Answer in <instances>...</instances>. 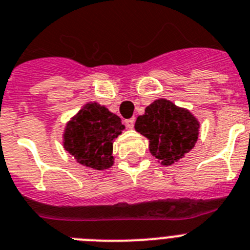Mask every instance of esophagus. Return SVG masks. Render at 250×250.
<instances>
[{
	"mask_svg": "<svg viewBox=\"0 0 250 250\" xmlns=\"http://www.w3.org/2000/svg\"><path fill=\"white\" fill-rule=\"evenodd\" d=\"M125 125L128 129H132L134 127V119L133 118H129V119H125Z\"/></svg>",
	"mask_w": 250,
	"mask_h": 250,
	"instance_id": "esophagus-1",
	"label": "esophagus"
}]
</instances>
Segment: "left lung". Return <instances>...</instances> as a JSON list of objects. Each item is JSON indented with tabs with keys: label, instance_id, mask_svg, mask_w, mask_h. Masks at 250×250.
Listing matches in <instances>:
<instances>
[{
	"label": "left lung",
	"instance_id": "1",
	"mask_svg": "<svg viewBox=\"0 0 250 250\" xmlns=\"http://www.w3.org/2000/svg\"><path fill=\"white\" fill-rule=\"evenodd\" d=\"M134 128L148 140L151 155L164 166H171L194 148L200 122L186 108L160 98L147 105Z\"/></svg>",
	"mask_w": 250,
	"mask_h": 250
}]
</instances>
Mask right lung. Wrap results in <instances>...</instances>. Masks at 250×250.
<instances>
[{"instance_id": "add662e5", "label": "right lung", "mask_w": 250, "mask_h": 250, "mask_svg": "<svg viewBox=\"0 0 250 250\" xmlns=\"http://www.w3.org/2000/svg\"><path fill=\"white\" fill-rule=\"evenodd\" d=\"M125 128L117 114L97 102H89L65 125L62 146L78 164L107 170L114 164L113 142Z\"/></svg>"}]
</instances>
